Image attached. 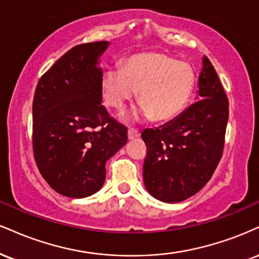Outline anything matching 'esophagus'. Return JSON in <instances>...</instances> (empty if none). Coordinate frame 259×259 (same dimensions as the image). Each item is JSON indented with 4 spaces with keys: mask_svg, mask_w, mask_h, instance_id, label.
I'll list each match as a JSON object with an SVG mask.
<instances>
[{
    "mask_svg": "<svg viewBox=\"0 0 259 259\" xmlns=\"http://www.w3.org/2000/svg\"><path fill=\"white\" fill-rule=\"evenodd\" d=\"M139 135H140V134H139L138 130H135V129H129V130H127V139H129V140H133V139L138 138Z\"/></svg>",
    "mask_w": 259,
    "mask_h": 259,
    "instance_id": "obj_1",
    "label": "esophagus"
}]
</instances>
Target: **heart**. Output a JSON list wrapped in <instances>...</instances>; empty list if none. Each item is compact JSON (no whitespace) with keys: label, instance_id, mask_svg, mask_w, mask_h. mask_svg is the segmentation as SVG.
Returning <instances> with one entry per match:
<instances>
[{"label":"heart","instance_id":"obj_1","mask_svg":"<svg viewBox=\"0 0 259 259\" xmlns=\"http://www.w3.org/2000/svg\"><path fill=\"white\" fill-rule=\"evenodd\" d=\"M194 87L191 65L161 53H146L130 57L124 66L108 67L102 74L101 95L108 107L120 112L139 90L133 119L166 121L185 110Z\"/></svg>","mask_w":259,"mask_h":259}]
</instances>
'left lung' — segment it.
Listing matches in <instances>:
<instances>
[{"instance_id": "1", "label": "left lung", "mask_w": 259, "mask_h": 259, "mask_svg": "<svg viewBox=\"0 0 259 259\" xmlns=\"http://www.w3.org/2000/svg\"><path fill=\"white\" fill-rule=\"evenodd\" d=\"M198 87L197 102L164 125L142 133L148 147L143 182L160 201L172 204L197 194L222 157L229 104L206 57L202 58Z\"/></svg>"}]
</instances>
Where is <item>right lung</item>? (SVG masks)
<instances>
[{"instance_id":"add662e5","label":"right lung","mask_w":259,"mask_h":259,"mask_svg":"<svg viewBox=\"0 0 259 259\" xmlns=\"http://www.w3.org/2000/svg\"><path fill=\"white\" fill-rule=\"evenodd\" d=\"M110 43L70 49L40 77L32 104V145L40 175L59 194L87 198L101 189L106 161L127 141L126 127L101 105L100 58Z\"/></svg>"}]
</instances>
